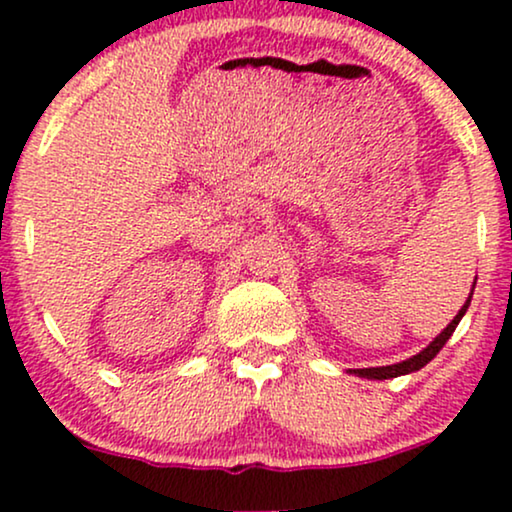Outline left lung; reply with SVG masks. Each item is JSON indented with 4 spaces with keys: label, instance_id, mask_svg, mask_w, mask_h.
<instances>
[{
    "label": "left lung",
    "instance_id": "left-lung-1",
    "mask_svg": "<svg viewBox=\"0 0 512 512\" xmlns=\"http://www.w3.org/2000/svg\"><path fill=\"white\" fill-rule=\"evenodd\" d=\"M474 284H477V281H474ZM472 291H474V289H472ZM469 301H472V293H469L467 303L462 305V310H460V313L455 315V320H452L450 325L445 327V330L440 332L438 337L433 339V342L428 344L424 351H421V354L411 356V358H407V361H402V363H395V366H380V368H354V370H351V373L361 375V378H370V380H387V378H397V375H407V373H414V370L424 368L426 363L431 361V358H436L438 351L443 349L445 342H448V339L452 337V332H455V327L460 325L462 315L467 313V308H469Z\"/></svg>",
    "mask_w": 512,
    "mask_h": 512
}]
</instances>
